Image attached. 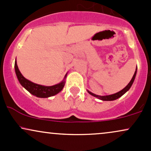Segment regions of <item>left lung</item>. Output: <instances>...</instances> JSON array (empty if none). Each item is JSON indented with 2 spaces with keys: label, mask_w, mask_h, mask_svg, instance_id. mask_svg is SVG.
Returning <instances> with one entry per match:
<instances>
[{
  "label": "left lung",
  "mask_w": 151,
  "mask_h": 151,
  "mask_svg": "<svg viewBox=\"0 0 151 151\" xmlns=\"http://www.w3.org/2000/svg\"><path fill=\"white\" fill-rule=\"evenodd\" d=\"M136 73H137V68L136 69V71H135V73H134V74H133L132 79H131V80L130 81V82L129 83V84H127V86H126L125 88H124L122 90H121L120 91H119V92H117L116 93H114V94L106 95V96H99V95H96V94H95V93H93L92 92H91V91H89V90H87V91L89 94L92 95L93 96L98 98L99 99L102 100V101H114V100H116V99H117L120 98L121 96H123L124 93L129 91V90L130 89V88H131V86H132L133 81H134V80H135V78H136Z\"/></svg>",
  "instance_id": "1"
}]
</instances>
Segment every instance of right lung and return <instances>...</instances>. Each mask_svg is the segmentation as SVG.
I'll use <instances>...</instances> for the list:
<instances>
[{
	"mask_svg": "<svg viewBox=\"0 0 151 151\" xmlns=\"http://www.w3.org/2000/svg\"><path fill=\"white\" fill-rule=\"evenodd\" d=\"M15 71L20 84L26 90H27L31 94L34 95V96L39 98H48L50 96H55L57 93H60L62 90V89H63L64 86H65V79L67 75V73L65 74L63 80L61 82L55 84V85L43 86L32 82V81H30V80H28V79L24 77L21 74V72L19 70L18 65H17L16 60H15Z\"/></svg>",
	"mask_w": 151,
	"mask_h": 151,
	"instance_id": "right-lung-1",
	"label": "right lung"
}]
</instances>
